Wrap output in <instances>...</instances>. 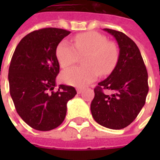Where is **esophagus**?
Here are the masks:
<instances>
[{"instance_id": "34e87169", "label": "esophagus", "mask_w": 160, "mask_h": 160, "mask_svg": "<svg viewBox=\"0 0 160 160\" xmlns=\"http://www.w3.org/2000/svg\"><path fill=\"white\" fill-rule=\"evenodd\" d=\"M83 92V89H81V88H77V92L78 93H81Z\"/></svg>"}]
</instances>
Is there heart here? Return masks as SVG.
<instances>
[{
  "mask_svg": "<svg viewBox=\"0 0 160 160\" xmlns=\"http://www.w3.org/2000/svg\"><path fill=\"white\" fill-rule=\"evenodd\" d=\"M79 55L83 58L84 67H74L62 73L64 83L77 87L93 82L100 73L107 75L114 69L118 60V50L106 37L96 32L78 34L73 38V45L67 40L59 42L56 49V59L62 68L76 62Z\"/></svg>",
  "mask_w": 160,
  "mask_h": 160,
  "instance_id": "heart-1",
  "label": "heart"
}]
</instances>
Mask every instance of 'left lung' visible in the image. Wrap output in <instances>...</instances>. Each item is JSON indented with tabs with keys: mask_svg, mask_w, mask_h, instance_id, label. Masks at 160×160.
<instances>
[{
	"mask_svg": "<svg viewBox=\"0 0 160 160\" xmlns=\"http://www.w3.org/2000/svg\"><path fill=\"white\" fill-rule=\"evenodd\" d=\"M118 41L119 56L113 71L94 89L91 112L98 123L111 129H122L133 122L146 103L148 74L140 49L123 32L104 29ZM112 90L106 95L102 90Z\"/></svg>",
	"mask_w": 160,
	"mask_h": 160,
	"instance_id": "left-lung-1",
	"label": "left lung"
}]
</instances>
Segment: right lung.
Here are the masks:
<instances>
[{
  "label": "right lung",
  "instance_id": "right-lung-1",
  "mask_svg": "<svg viewBox=\"0 0 160 160\" xmlns=\"http://www.w3.org/2000/svg\"><path fill=\"white\" fill-rule=\"evenodd\" d=\"M70 33L59 28H42L20 40L12 55L8 70L10 95L17 113L34 129L49 131L62 124L67 103L77 92L60 85L54 92L60 65L56 49Z\"/></svg>",
  "mask_w": 160,
  "mask_h": 160
}]
</instances>
